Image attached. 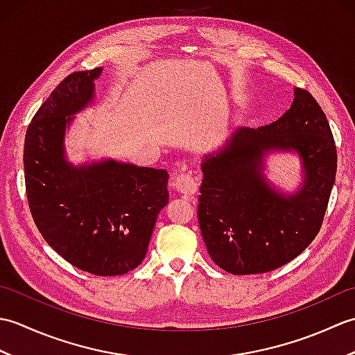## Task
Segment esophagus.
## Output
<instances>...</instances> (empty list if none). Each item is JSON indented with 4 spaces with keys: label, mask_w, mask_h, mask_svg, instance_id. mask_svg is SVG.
I'll return each mask as SVG.
<instances>
[{
    "label": "esophagus",
    "mask_w": 355,
    "mask_h": 355,
    "mask_svg": "<svg viewBox=\"0 0 355 355\" xmlns=\"http://www.w3.org/2000/svg\"><path fill=\"white\" fill-rule=\"evenodd\" d=\"M173 187L184 197H192L198 191V182L191 172H184L173 178Z\"/></svg>",
    "instance_id": "34e87169"
}]
</instances>
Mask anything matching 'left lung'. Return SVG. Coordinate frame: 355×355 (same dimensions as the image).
I'll use <instances>...</instances> for the list:
<instances>
[{
  "label": "left lung",
  "mask_w": 355,
  "mask_h": 355,
  "mask_svg": "<svg viewBox=\"0 0 355 355\" xmlns=\"http://www.w3.org/2000/svg\"><path fill=\"white\" fill-rule=\"evenodd\" d=\"M291 108L258 130H238L227 146L202 163L198 223L209 256L232 275L267 273L313 243L322 227L337 171L328 119L304 88ZM270 148H294L303 157L306 183L294 198L270 191L260 175Z\"/></svg>",
  "instance_id": "1"
}]
</instances>
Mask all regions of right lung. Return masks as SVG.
<instances>
[{"label":"right lung","mask_w":355,"mask_h":355,"mask_svg":"<svg viewBox=\"0 0 355 355\" xmlns=\"http://www.w3.org/2000/svg\"><path fill=\"white\" fill-rule=\"evenodd\" d=\"M102 69L69 74L28 123L26 193L37 230L79 270L117 276L145 259L157 215L168 205V172L105 162L71 168L62 155L65 125L93 97Z\"/></svg>","instance_id":"obj_1"}]
</instances>
